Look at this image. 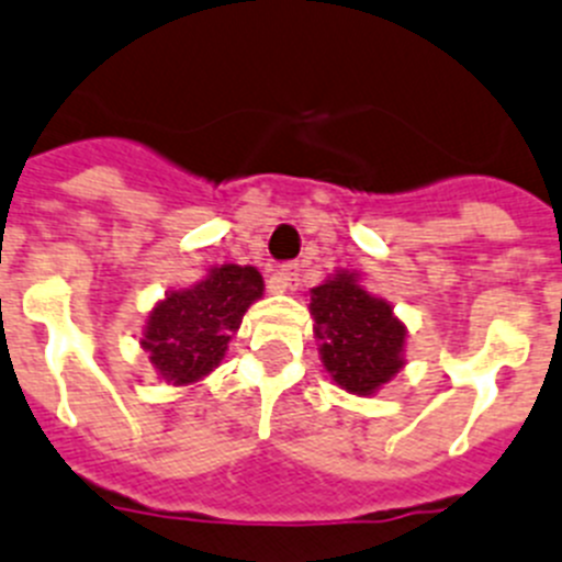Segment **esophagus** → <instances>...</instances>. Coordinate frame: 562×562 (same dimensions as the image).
I'll use <instances>...</instances> for the list:
<instances>
[{
    "label": "esophagus",
    "instance_id": "esophagus-1",
    "mask_svg": "<svg viewBox=\"0 0 562 562\" xmlns=\"http://www.w3.org/2000/svg\"><path fill=\"white\" fill-rule=\"evenodd\" d=\"M299 285V263H288V266H280V269L274 271V274L269 277V288L274 293H285V291H293V288Z\"/></svg>",
    "mask_w": 562,
    "mask_h": 562
}]
</instances>
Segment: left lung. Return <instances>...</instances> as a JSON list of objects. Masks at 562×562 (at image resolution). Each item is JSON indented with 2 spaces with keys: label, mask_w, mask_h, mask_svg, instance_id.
Wrapping results in <instances>:
<instances>
[{
  "label": "left lung",
  "mask_w": 562,
  "mask_h": 562,
  "mask_svg": "<svg viewBox=\"0 0 562 562\" xmlns=\"http://www.w3.org/2000/svg\"><path fill=\"white\" fill-rule=\"evenodd\" d=\"M311 316L324 369L344 391L371 396L405 366L407 327L352 271H338L313 288Z\"/></svg>",
  "instance_id": "1"
}]
</instances>
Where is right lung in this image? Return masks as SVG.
Returning a JSON list of instances; mask_svg holds the SVG:
<instances>
[{
	"mask_svg": "<svg viewBox=\"0 0 562 562\" xmlns=\"http://www.w3.org/2000/svg\"><path fill=\"white\" fill-rule=\"evenodd\" d=\"M263 296L255 266H213L191 288L169 291L146 316L140 346L157 376L193 385L216 369L251 302Z\"/></svg>",
	"mask_w": 562,
	"mask_h": 562,
	"instance_id": "1",
	"label": "right lung"
}]
</instances>
